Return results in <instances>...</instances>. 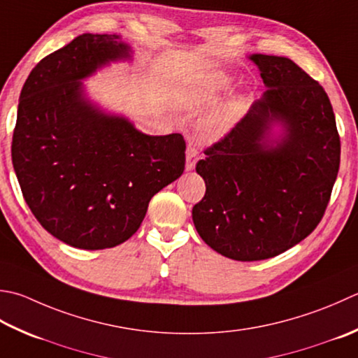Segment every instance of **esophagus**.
Instances as JSON below:
<instances>
[{
  "label": "esophagus",
  "instance_id": "34e87169",
  "mask_svg": "<svg viewBox=\"0 0 358 358\" xmlns=\"http://www.w3.org/2000/svg\"><path fill=\"white\" fill-rule=\"evenodd\" d=\"M199 159V150L195 149L192 144L187 145L186 149V171H192L195 167V163Z\"/></svg>",
  "mask_w": 358,
  "mask_h": 358
}]
</instances>
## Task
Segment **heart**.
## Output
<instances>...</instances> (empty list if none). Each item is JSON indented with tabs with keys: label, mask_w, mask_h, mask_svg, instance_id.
<instances>
[{
	"label": "heart",
	"mask_w": 358,
	"mask_h": 358,
	"mask_svg": "<svg viewBox=\"0 0 358 358\" xmlns=\"http://www.w3.org/2000/svg\"><path fill=\"white\" fill-rule=\"evenodd\" d=\"M231 83H233V77L227 73L209 74L178 87L175 99L185 108H199L203 105L214 103L223 91L229 88ZM243 113L245 99L242 96H236L200 119V135L206 139H220L236 127Z\"/></svg>",
	"instance_id": "obj_1"
}]
</instances>
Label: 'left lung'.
Wrapping results in <instances>:
<instances>
[{"label":"left lung","mask_w":358,"mask_h":358,"mask_svg":"<svg viewBox=\"0 0 358 358\" xmlns=\"http://www.w3.org/2000/svg\"><path fill=\"white\" fill-rule=\"evenodd\" d=\"M267 91L195 171L206 192L192 208L217 253L250 262L275 257L323 219L340 167V136L324 88L287 57L251 54ZM282 125V135L272 127Z\"/></svg>","instance_id":"8db88e82"}]
</instances>
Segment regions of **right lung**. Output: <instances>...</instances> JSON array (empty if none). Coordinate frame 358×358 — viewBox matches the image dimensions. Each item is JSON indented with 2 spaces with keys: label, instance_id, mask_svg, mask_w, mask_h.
Segmentation results:
<instances>
[{
  "label": "right lung",
  "instance_id": "obj_1",
  "mask_svg": "<svg viewBox=\"0 0 358 358\" xmlns=\"http://www.w3.org/2000/svg\"><path fill=\"white\" fill-rule=\"evenodd\" d=\"M131 59L119 35L82 34L37 63L20 94L12 163L48 233L80 250L125 242L150 199L181 177L180 133L150 136L88 99L83 79Z\"/></svg>",
  "mask_w": 358,
  "mask_h": 358
}]
</instances>
